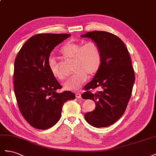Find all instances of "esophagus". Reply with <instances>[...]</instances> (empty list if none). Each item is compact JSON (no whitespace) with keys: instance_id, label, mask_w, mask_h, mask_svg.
Segmentation results:
<instances>
[{"instance_id":"obj_1","label":"esophagus","mask_w":156,"mask_h":156,"mask_svg":"<svg viewBox=\"0 0 156 156\" xmlns=\"http://www.w3.org/2000/svg\"><path fill=\"white\" fill-rule=\"evenodd\" d=\"M76 98H81V93H76Z\"/></svg>"}]
</instances>
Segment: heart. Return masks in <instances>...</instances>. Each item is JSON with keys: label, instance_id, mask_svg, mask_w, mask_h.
<instances>
[{"label": "heart", "instance_id": "1", "mask_svg": "<svg viewBox=\"0 0 156 156\" xmlns=\"http://www.w3.org/2000/svg\"><path fill=\"white\" fill-rule=\"evenodd\" d=\"M59 53L64 58L74 61L73 71L75 73L64 83L63 87L66 90H79L86 81L87 76L91 77L95 75L101 67V51L98 44L94 42H87L82 46L81 44L68 42L62 46ZM48 65L53 76L60 80L64 79L55 59L50 57Z\"/></svg>", "mask_w": 156, "mask_h": 156}]
</instances>
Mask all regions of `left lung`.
<instances>
[{"mask_svg":"<svg viewBox=\"0 0 156 156\" xmlns=\"http://www.w3.org/2000/svg\"><path fill=\"white\" fill-rule=\"evenodd\" d=\"M81 37L97 44L102 54L101 67L82 95L83 99L95 101V109L86 113L84 118L93 127H107L122 117L130 99L135 82L131 57L125 44L112 33L95 30ZM98 87L101 91L92 94L88 91Z\"/></svg>","mask_w":156,"mask_h":156,"instance_id":"left-lung-1","label":"left lung"}]
</instances>
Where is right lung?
Segmentation results:
<instances>
[{
  "label": "right lung",
  "mask_w": 156,
  "mask_h": 156,
  "mask_svg": "<svg viewBox=\"0 0 156 156\" xmlns=\"http://www.w3.org/2000/svg\"><path fill=\"white\" fill-rule=\"evenodd\" d=\"M70 34H38L22 46L14 63V87L25 119L38 129H47L59 121L65 103L75 99L69 91L57 93L61 86L48 68L51 51Z\"/></svg>",
  "instance_id": "obj_1"
}]
</instances>
